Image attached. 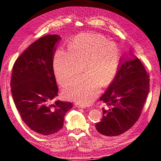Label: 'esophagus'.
<instances>
[{"label":"esophagus","mask_w":161,"mask_h":161,"mask_svg":"<svg viewBox=\"0 0 161 161\" xmlns=\"http://www.w3.org/2000/svg\"><path fill=\"white\" fill-rule=\"evenodd\" d=\"M76 106L78 107V108H83V109H85L86 108V105H80V104H78V103H76Z\"/></svg>","instance_id":"obj_1"}]
</instances>
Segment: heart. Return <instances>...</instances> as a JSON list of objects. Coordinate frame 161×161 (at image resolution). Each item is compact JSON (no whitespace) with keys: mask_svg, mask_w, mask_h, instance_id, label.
I'll use <instances>...</instances> for the list:
<instances>
[{"mask_svg":"<svg viewBox=\"0 0 161 161\" xmlns=\"http://www.w3.org/2000/svg\"><path fill=\"white\" fill-rule=\"evenodd\" d=\"M120 53L115 43L96 33H83L69 43V50L59 49L53 60L58 81L69 82L84 62L85 74L76 76L64 89L67 97L82 105L92 103L100 86L109 85L118 71Z\"/></svg>","mask_w":161,"mask_h":161,"instance_id":"obj_1","label":"heart"}]
</instances>
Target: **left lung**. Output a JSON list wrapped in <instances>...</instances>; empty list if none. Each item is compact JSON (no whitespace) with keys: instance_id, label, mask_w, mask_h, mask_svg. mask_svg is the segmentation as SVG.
Listing matches in <instances>:
<instances>
[{"instance_id":"8db88e82","label":"left lung","mask_w":161,"mask_h":161,"mask_svg":"<svg viewBox=\"0 0 161 161\" xmlns=\"http://www.w3.org/2000/svg\"><path fill=\"white\" fill-rule=\"evenodd\" d=\"M134 57L124 59L108 89L100 97L103 117L95 128L102 135L110 137L123 134L140 118L149 92V76L142 63Z\"/></svg>"}]
</instances>
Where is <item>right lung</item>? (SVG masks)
Here are the masks:
<instances>
[{"instance_id":"obj_1","label":"right lung","mask_w":161,"mask_h":161,"mask_svg":"<svg viewBox=\"0 0 161 161\" xmlns=\"http://www.w3.org/2000/svg\"><path fill=\"white\" fill-rule=\"evenodd\" d=\"M58 35L40 37L20 55L13 67L11 93L21 118L31 130L48 136L64 125V116L72 108L68 101H53L58 89L53 69Z\"/></svg>"}]
</instances>
